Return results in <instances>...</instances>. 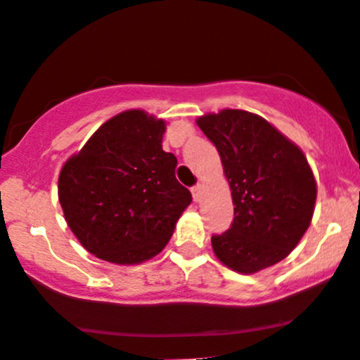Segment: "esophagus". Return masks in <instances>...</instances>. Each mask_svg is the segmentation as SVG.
I'll use <instances>...</instances> for the list:
<instances>
[{
	"mask_svg": "<svg viewBox=\"0 0 360 360\" xmlns=\"http://www.w3.org/2000/svg\"><path fill=\"white\" fill-rule=\"evenodd\" d=\"M191 193H193V198H195V201H201V195H203V188H201V184L193 186Z\"/></svg>",
	"mask_w": 360,
	"mask_h": 360,
	"instance_id": "1",
	"label": "esophagus"
}]
</instances>
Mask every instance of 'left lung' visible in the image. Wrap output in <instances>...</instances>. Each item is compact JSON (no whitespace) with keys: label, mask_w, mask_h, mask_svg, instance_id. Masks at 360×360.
<instances>
[{"label":"left lung","mask_w":360,"mask_h":360,"mask_svg":"<svg viewBox=\"0 0 360 360\" xmlns=\"http://www.w3.org/2000/svg\"><path fill=\"white\" fill-rule=\"evenodd\" d=\"M219 150L234 220L212 248L225 266L256 274L297 246L314 212L316 181L302 150L263 117L224 109L196 121Z\"/></svg>","instance_id":"left-lung-1"}]
</instances>
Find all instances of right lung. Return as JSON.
I'll return each instance as SVG.
<instances>
[{
  "label": "right lung",
  "mask_w": 360,
  "mask_h": 360,
  "mask_svg": "<svg viewBox=\"0 0 360 360\" xmlns=\"http://www.w3.org/2000/svg\"><path fill=\"white\" fill-rule=\"evenodd\" d=\"M165 122L140 109L110 117L63 165L58 196L77 239L97 258L136 264L171 239L191 193L162 150Z\"/></svg>",
  "instance_id": "right-lung-1"
}]
</instances>
